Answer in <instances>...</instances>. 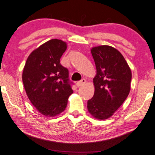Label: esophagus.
I'll return each mask as SVG.
<instances>
[{"label":"esophagus","mask_w":155,"mask_h":155,"mask_svg":"<svg viewBox=\"0 0 155 155\" xmlns=\"http://www.w3.org/2000/svg\"><path fill=\"white\" fill-rule=\"evenodd\" d=\"M86 82V79H85V78H82L81 80L79 81H78V82L77 83V86L78 87L81 86H83V85H84Z\"/></svg>","instance_id":"34e87169"}]
</instances>
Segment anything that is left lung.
<instances>
[{
  "instance_id": "1",
  "label": "left lung",
  "mask_w": 155,
  "mask_h": 155,
  "mask_svg": "<svg viewBox=\"0 0 155 155\" xmlns=\"http://www.w3.org/2000/svg\"><path fill=\"white\" fill-rule=\"evenodd\" d=\"M91 54L97 74L94 95L88 100L87 108L94 118L103 120L112 116L128 97L131 71L120 52L112 46L94 47Z\"/></svg>"
}]
</instances>
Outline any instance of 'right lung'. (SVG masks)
Segmentation results:
<instances>
[{"mask_svg":"<svg viewBox=\"0 0 155 155\" xmlns=\"http://www.w3.org/2000/svg\"><path fill=\"white\" fill-rule=\"evenodd\" d=\"M66 50V43L51 39L30 54L24 67L22 81L27 96L45 117L62 112L73 93L68 69L60 64Z\"/></svg>","mask_w":155,"mask_h":155,"instance_id":"1","label":"right lung"}]
</instances>
